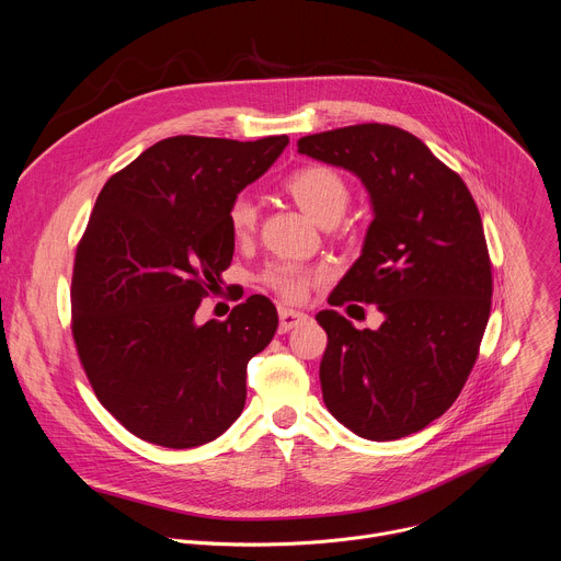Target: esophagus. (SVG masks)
<instances>
[{"instance_id":"esophagus-1","label":"esophagus","mask_w":561,"mask_h":561,"mask_svg":"<svg viewBox=\"0 0 561 561\" xmlns=\"http://www.w3.org/2000/svg\"><path fill=\"white\" fill-rule=\"evenodd\" d=\"M308 314L299 312V310H290V308H279V333H288L293 329H297L299 324H306Z\"/></svg>"}]
</instances>
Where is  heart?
I'll use <instances>...</instances> for the list:
<instances>
[{"label":"heart","instance_id":"obj_1","mask_svg":"<svg viewBox=\"0 0 561 561\" xmlns=\"http://www.w3.org/2000/svg\"><path fill=\"white\" fill-rule=\"evenodd\" d=\"M284 191L310 219L322 226L337 224L351 204V186L346 178L327 164H306L293 171L284 182ZM226 219L237 239H249L257 228V204L251 195L239 193L228 204ZM322 279V271L293 262L271 264L262 275V282L284 301H301L308 288Z\"/></svg>","mask_w":561,"mask_h":561}]
</instances>
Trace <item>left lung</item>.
<instances>
[{
	"label": "left lung",
	"instance_id": "obj_1",
	"mask_svg": "<svg viewBox=\"0 0 561 561\" xmlns=\"http://www.w3.org/2000/svg\"><path fill=\"white\" fill-rule=\"evenodd\" d=\"M297 150L355 173L375 213L329 304H377L383 324L357 331L337 310L317 312L329 335L327 409L364 439L417 433L453 407L489 324L493 273L477 204L422 139L390 124L306 135Z\"/></svg>",
	"mask_w": 561,
	"mask_h": 561
}]
</instances>
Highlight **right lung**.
<instances>
[{
	"instance_id": "1",
	"label": "right lung",
	"mask_w": 561,
	"mask_h": 561,
	"mask_svg": "<svg viewBox=\"0 0 561 561\" xmlns=\"http://www.w3.org/2000/svg\"><path fill=\"white\" fill-rule=\"evenodd\" d=\"M286 144L169 137L98 195L75 251L70 331L102 407L148 444L202 446L242 415L247 366L277 310L251 295L224 322L199 327L195 312L232 262L228 204Z\"/></svg>"
}]
</instances>
